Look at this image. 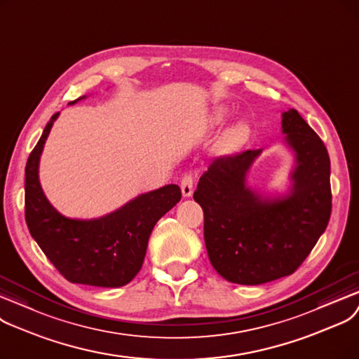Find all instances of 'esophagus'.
<instances>
[{"mask_svg":"<svg viewBox=\"0 0 359 359\" xmlns=\"http://www.w3.org/2000/svg\"><path fill=\"white\" fill-rule=\"evenodd\" d=\"M193 190H194V182H193V177L184 175V178L181 180V193L184 197H191L193 196Z\"/></svg>","mask_w":359,"mask_h":359,"instance_id":"obj_1","label":"esophagus"}]
</instances>
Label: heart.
Segmentation results:
<instances>
[{"label":"heart","instance_id":"heart-1","mask_svg":"<svg viewBox=\"0 0 359 359\" xmlns=\"http://www.w3.org/2000/svg\"><path fill=\"white\" fill-rule=\"evenodd\" d=\"M229 111L225 107H216L212 112V124H222L228 118ZM251 133V127L248 124V121L245 119H238L233 124H231L228 128H225V131L222 133L215 146H213V151L216 153L217 156H229L232 153H235L238 149H241Z\"/></svg>","mask_w":359,"mask_h":359}]
</instances>
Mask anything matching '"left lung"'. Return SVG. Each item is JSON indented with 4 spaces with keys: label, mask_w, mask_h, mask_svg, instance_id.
<instances>
[{
    "label": "left lung",
    "mask_w": 359,
    "mask_h": 359,
    "mask_svg": "<svg viewBox=\"0 0 359 359\" xmlns=\"http://www.w3.org/2000/svg\"><path fill=\"white\" fill-rule=\"evenodd\" d=\"M280 130L294 158L283 193H266L248 182L263 149L216 159L194 191L204 212L210 263L232 283L262 285L292 275L329 224L326 146L295 109L282 112Z\"/></svg>",
    "instance_id": "8db88e82"
}]
</instances>
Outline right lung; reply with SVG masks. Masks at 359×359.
<instances>
[{"instance_id":"right-lung-1","label":"right lung","mask_w":359,"mask_h":359,"mask_svg":"<svg viewBox=\"0 0 359 359\" xmlns=\"http://www.w3.org/2000/svg\"><path fill=\"white\" fill-rule=\"evenodd\" d=\"M58 116L60 112L49 119L26 163L27 228L67 280L100 287L124 286L140 271L149 236L156 222L181 200V190L177 184H168L95 219L64 216L46 198L39 181L42 151Z\"/></svg>"}]
</instances>
